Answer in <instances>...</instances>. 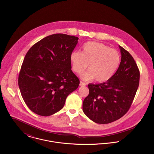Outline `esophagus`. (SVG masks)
Returning a JSON list of instances; mask_svg holds the SVG:
<instances>
[{
	"instance_id": "esophagus-1",
	"label": "esophagus",
	"mask_w": 154,
	"mask_h": 154,
	"mask_svg": "<svg viewBox=\"0 0 154 154\" xmlns=\"http://www.w3.org/2000/svg\"><path fill=\"white\" fill-rule=\"evenodd\" d=\"M87 84H85V83H84V82H83L82 81H80V84H79V85L80 86H85V85H86Z\"/></svg>"
}]
</instances>
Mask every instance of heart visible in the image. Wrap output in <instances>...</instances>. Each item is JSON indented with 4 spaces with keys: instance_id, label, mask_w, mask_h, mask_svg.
Masks as SVG:
<instances>
[{
    "instance_id": "1",
    "label": "heart",
    "mask_w": 154,
    "mask_h": 154,
    "mask_svg": "<svg viewBox=\"0 0 154 154\" xmlns=\"http://www.w3.org/2000/svg\"><path fill=\"white\" fill-rule=\"evenodd\" d=\"M70 59L73 71L78 74L82 73L89 64V70L81 75V78L85 81L95 78L98 82L110 79L120 62V56L117 50L94 42L84 44L82 52L72 51Z\"/></svg>"
}]
</instances>
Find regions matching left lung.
I'll return each mask as SVG.
<instances>
[{"mask_svg":"<svg viewBox=\"0 0 154 154\" xmlns=\"http://www.w3.org/2000/svg\"><path fill=\"white\" fill-rule=\"evenodd\" d=\"M121 62L107 82L88 84L89 95L82 109L89 119L107 124L123 117L130 109L139 84L140 73L131 54L120 45Z\"/></svg>","mask_w":154,"mask_h":154,"instance_id":"1","label":"left lung"}]
</instances>
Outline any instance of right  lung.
I'll return each instance as SVG.
<instances>
[{
	"mask_svg": "<svg viewBox=\"0 0 154 154\" xmlns=\"http://www.w3.org/2000/svg\"><path fill=\"white\" fill-rule=\"evenodd\" d=\"M78 37L56 34L44 37L26 53L18 77L22 98L35 114L49 116L61 110L79 80L70 56Z\"/></svg>",
	"mask_w": 154,
	"mask_h": 154,
	"instance_id": "right-lung-1",
	"label": "right lung"
}]
</instances>
